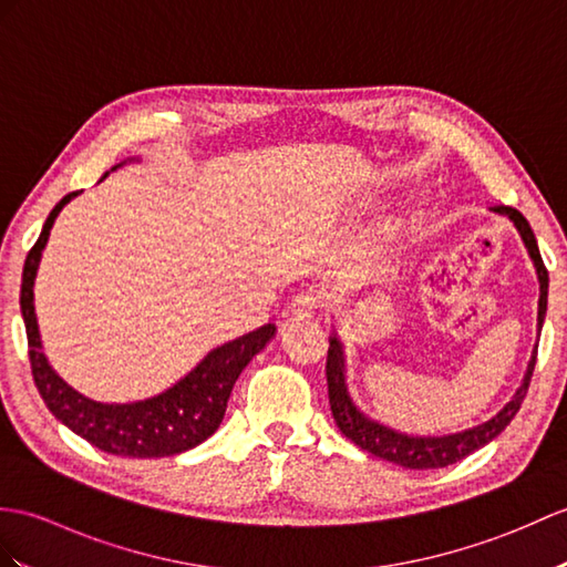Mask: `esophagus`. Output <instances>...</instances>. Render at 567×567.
Wrapping results in <instances>:
<instances>
[{"label": "esophagus", "mask_w": 567, "mask_h": 567, "mask_svg": "<svg viewBox=\"0 0 567 567\" xmlns=\"http://www.w3.org/2000/svg\"><path fill=\"white\" fill-rule=\"evenodd\" d=\"M323 307V297L316 292H301L292 299V307H289V316L292 319H311V316Z\"/></svg>", "instance_id": "obj_1"}]
</instances>
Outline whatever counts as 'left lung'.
Masks as SVG:
<instances>
[{
  "instance_id": "8db88e82",
  "label": "left lung",
  "mask_w": 567,
  "mask_h": 567,
  "mask_svg": "<svg viewBox=\"0 0 567 567\" xmlns=\"http://www.w3.org/2000/svg\"><path fill=\"white\" fill-rule=\"evenodd\" d=\"M491 213L507 217L512 224H515L522 241L529 251V258L536 268V278H538V316H536V331L542 336V326L546 319V305H548V272L544 268L542 254H538L536 246V236L529 227V221L517 213L515 207H505V205H495L491 207ZM328 360H326V377H328V401H331V411L336 425L340 432L346 434L348 440H352L358 446H362L364 452H370L379 458H386L391 464H399L403 468H413V471H427V468H444L450 464L462 462L468 454L478 452L481 446L493 442L499 432H503L512 417L517 415L519 405L526 396V389H529L532 372L536 364V348L532 352V360L526 364V372L519 389L499 411L485 420L481 425L466 427L462 432H450V434H408L399 432L379 420L364 415L358 403L352 401L350 391H348V381H346V348L343 340L338 338L336 328L331 338H328Z\"/></svg>"
}]
</instances>
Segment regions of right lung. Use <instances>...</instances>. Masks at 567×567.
I'll use <instances>...</instances> for the list:
<instances>
[{
    "label": "right lung",
    "mask_w": 567,
    "mask_h": 567,
    "mask_svg": "<svg viewBox=\"0 0 567 567\" xmlns=\"http://www.w3.org/2000/svg\"><path fill=\"white\" fill-rule=\"evenodd\" d=\"M127 162L140 159H125L111 171L121 168ZM76 195L79 193L64 195L52 207V213L43 224V231L38 236L29 256H25L23 266L21 313L25 323V336H29V358L35 386L41 391L50 413L62 425H68L74 434H79V437L99 446L101 452L127 458H162L188 452L193 446L205 442L209 434H215L224 417V411H227V401L231 396L236 379L246 370V364L270 343L278 328H275V323L260 326L258 331H251L209 350L174 386H168L166 391L150 399L103 403L79 393L52 370V364L43 354V340L41 331H38L33 305V285L38 266H41L43 258V248L50 239V229L62 213V207L74 200Z\"/></svg>",
    "instance_id": "add662e5"
}]
</instances>
